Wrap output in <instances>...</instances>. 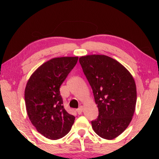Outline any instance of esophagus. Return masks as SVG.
<instances>
[{
    "mask_svg": "<svg viewBox=\"0 0 159 159\" xmlns=\"http://www.w3.org/2000/svg\"><path fill=\"white\" fill-rule=\"evenodd\" d=\"M76 111H77V113H78V114H81V113H82V111H83V107H80L79 109H77Z\"/></svg>",
    "mask_w": 159,
    "mask_h": 159,
    "instance_id": "esophagus-1",
    "label": "esophagus"
}]
</instances>
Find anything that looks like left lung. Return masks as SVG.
<instances>
[{
  "instance_id": "obj_1",
  "label": "left lung",
  "mask_w": 159,
  "mask_h": 159,
  "mask_svg": "<svg viewBox=\"0 0 159 159\" xmlns=\"http://www.w3.org/2000/svg\"><path fill=\"white\" fill-rule=\"evenodd\" d=\"M79 62L98 107V116L91 121L93 130L102 138L114 139L128 128L135 109L133 78L121 64L106 55L83 56Z\"/></svg>"
}]
</instances>
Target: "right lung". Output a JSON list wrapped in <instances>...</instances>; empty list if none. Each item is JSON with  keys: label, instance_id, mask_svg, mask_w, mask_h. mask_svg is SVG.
Masks as SVG:
<instances>
[{"label": "right lung", "instance_id": "right-lung-1", "mask_svg": "<svg viewBox=\"0 0 159 159\" xmlns=\"http://www.w3.org/2000/svg\"><path fill=\"white\" fill-rule=\"evenodd\" d=\"M78 59H52L39 67L26 84L25 99L29 118L38 132L46 138L54 140L63 138L74 123V116L64 109L60 88Z\"/></svg>", "mask_w": 159, "mask_h": 159}]
</instances>
